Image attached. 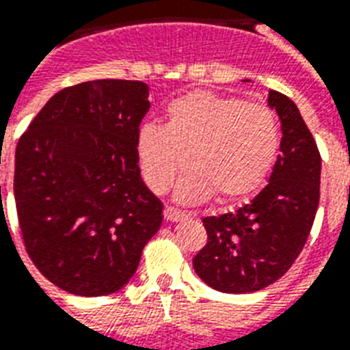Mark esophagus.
<instances>
[{
  "instance_id": "obj_1",
  "label": "esophagus",
  "mask_w": 350,
  "mask_h": 350,
  "mask_svg": "<svg viewBox=\"0 0 350 350\" xmlns=\"http://www.w3.org/2000/svg\"><path fill=\"white\" fill-rule=\"evenodd\" d=\"M165 218L169 220V222H183V220H187V213H183V211L176 209V207H170V205H167L163 211Z\"/></svg>"
}]
</instances>
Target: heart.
Masks as SVG:
<instances>
[{"mask_svg": "<svg viewBox=\"0 0 350 350\" xmlns=\"http://www.w3.org/2000/svg\"><path fill=\"white\" fill-rule=\"evenodd\" d=\"M281 145L275 111L260 103L213 92H191L167 108V124H143L135 137L141 172L163 193L187 165L176 187L181 204L246 198L266 181Z\"/></svg>", "mask_w": 350, "mask_h": 350, "instance_id": "b5f03b06", "label": "heart"}]
</instances>
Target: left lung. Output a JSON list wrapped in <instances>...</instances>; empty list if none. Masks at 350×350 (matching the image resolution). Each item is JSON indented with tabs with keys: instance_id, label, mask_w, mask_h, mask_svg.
Returning a JSON list of instances; mask_svg holds the SVG:
<instances>
[{
	"instance_id": "left-lung-1",
	"label": "left lung",
	"mask_w": 350,
	"mask_h": 350,
	"mask_svg": "<svg viewBox=\"0 0 350 350\" xmlns=\"http://www.w3.org/2000/svg\"><path fill=\"white\" fill-rule=\"evenodd\" d=\"M268 106L282 130L268 185L233 213L205 217L207 244L193 258L200 279L218 292H257L275 282L299 257L316 218L321 178L316 141L292 98L271 90Z\"/></svg>"
}]
</instances>
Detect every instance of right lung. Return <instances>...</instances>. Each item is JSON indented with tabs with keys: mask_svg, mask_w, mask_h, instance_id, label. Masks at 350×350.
<instances>
[{
	"mask_svg": "<svg viewBox=\"0 0 350 350\" xmlns=\"http://www.w3.org/2000/svg\"><path fill=\"white\" fill-rule=\"evenodd\" d=\"M148 108L141 80H90L55 93L18 141L23 244L42 275L66 292L121 290L161 228L163 204L141 178L135 152Z\"/></svg>",
	"mask_w": 350,
	"mask_h": 350,
	"instance_id": "obj_1",
	"label": "right lung"
}]
</instances>
